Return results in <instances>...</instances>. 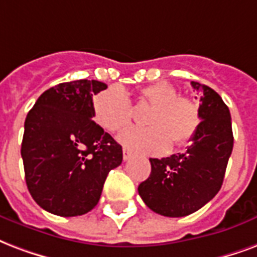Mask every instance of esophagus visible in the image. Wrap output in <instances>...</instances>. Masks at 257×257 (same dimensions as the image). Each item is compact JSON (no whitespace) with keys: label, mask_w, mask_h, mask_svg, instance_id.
Masks as SVG:
<instances>
[{"label":"esophagus","mask_w":257,"mask_h":257,"mask_svg":"<svg viewBox=\"0 0 257 257\" xmlns=\"http://www.w3.org/2000/svg\"><path fill=\"white\" fill-rule=\"evenodd\" d=\"M131 156H132V152L129 150H126V148H124V151H122V158H124V160H129L131 159Z\"/></svg>","instance_id":"1"}]
</instances>
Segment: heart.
<instances>
[{"instance_id": "b5f03b06", "label": "heart", "mask_w": 257, "mask_h": 257, "mask_svg": "<svg viewBox=\"0 0 257 257\" xmlns=\"http://www.w3.org/2000/svg\"><path fill=\"white\" fill-rule=\"evenodd\" d=\"M140 101L152 106L146 124L148 128L126 129L118 142L129 150L146 155L167 152L171 142L185 147L193 142L201 126L202 115L197 103L181 97L175 86L160 81L143 87ZM133 107L124 90L113 86L94 101V118L109 132H120L132 121Z\"/></svg>"}]
</instances>
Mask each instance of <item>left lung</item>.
<instances>
[{
  "mask_svg": "<svg viewBox=\"0 0 257 257\" xmlns=\"http://www.w3.org/2000/svg\"><path fill=\"white\" fill-rule=\"evenodd\" d=\"M201 91V126L185 154L150 159L151 174L139 194L151 210L166 217H185L214 198L224 182L233 150L230 113L209 86L191 82Z\"/></svg>",
  "mask_w": 257,
  "mask_h": 257,
  "instance_id": "1",
  "label": "left lung"
}]
</instances>
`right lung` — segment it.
<instances>
[{
	"mask_svg": "<svg viewBox=\"0 0 257 257\" xmlns=\"http://www.w3.org/2000/svg\"><path fill=\"white\" fill-rule=\"evenodd\" d=\"M99 81L59 83L46 90L24 124L21 158L35 202L60 217L94 209L110 170L122 162V147L91 118Z\"/></svg>",
	"mask_w": 257,
	"mask_h": 257,
	"instance_id": "add662e5",
	"label": "right lung"
}]
</instances>
